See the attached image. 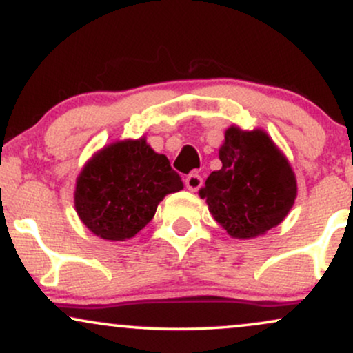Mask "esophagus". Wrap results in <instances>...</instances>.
Wrapping results in <instances>:
<instances>
[{"label": "esophagus", "instance_id": "esophagus-1", "mask_svg": "<svg viewBox=\"0 0 353 353\" xmlns=\"http://www.w3.org/2000/svg\"><path fill=\"white\" fill-rule=\"evenodd\" d=\"M185 188L189 190H192V192H196V190H199L202 188V177L201 174L197 172H190L188 177H185Z\"/></svg>", "mask_w": 353, "mask_h": 353}]
</instances>
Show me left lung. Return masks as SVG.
Masks as SVG:
<instances>
[{"mask_svg": "<svg viewBox=\"0 0 353 353\" xmlns=\"http://www.w3.org/2000/svg\"><path fill=\"white\" fill-rule=\"evenodd\" d=\"M222 169L201 189L219 224L237 239L261 236L283 221L297 196L285 157L262 131H225L219 151Z\"/></svg>", "mask_w": 353, "mask_h": 353, "instance_id": "8db88e82", "label": "left lung"}]
</instances>
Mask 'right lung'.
Returning a JSON list of instances; mask_svg holds the SVG:
<instances>
[{"instance_id": "obj_1", "label": "right lung", "mask_w": 353, "mask_h": 353, "mask_svg": "<svg viewBox=\"0 0 353 353\" xmlns=\"http://www.w3.org/2000/svg\"><path fill=\"white\" fill-rule=\"evenodd\" d=\"M182 181L164 154L144 139L108 145L84 165L74 204L84 225L106 241L134 237L151 222L165 194L179 192Z\"/></svg>"}]
</instances>
